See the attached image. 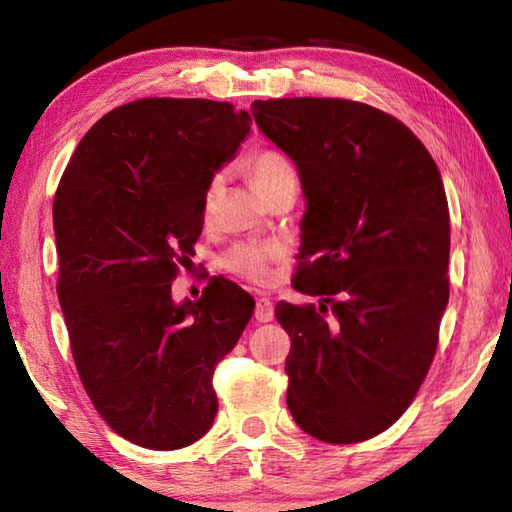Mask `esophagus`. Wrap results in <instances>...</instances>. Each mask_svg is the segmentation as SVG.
Segmentation results:
<instances>
[{"label":"esophagus","mask_w":512,"mask_h":512,"mask_svg":"<svg viewBox=\"0 0 512 512\" xmlns=\"http://www.w3.org/2000/svg\"><path fill=\"white\" fill-rule=\"evenodd\" d=\"M275 318V307L268 298H257L255 302V320L257 323H271Z\"/></svg>","instance_id":"obj_1"}]
</instances>
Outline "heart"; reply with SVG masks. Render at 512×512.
<instances>
[{
  "mask_svg": "<svg viewBox=\"0 0 512 512\" xmlns=\"http://www.w3.org/2000/svg\"><path fill=\"white\" fill-rule=\"evenodd\" d=\"M248 171L253 178L255 189L266 196L282 180L296 178L293 167L282 153L277 151H257L248 158ZM223 189V173H214L203 194V214L210 216L216 201H219ZM282 257V248L277 244H262V241H244V244L232 246L223 255V268L241 280L266 284L271 280V266Z\"/></svg>",
  "mask_w": 512,
  "mask_h": 512,
  "instance_id": "heart-1",
  "label": "heart"
}]
</instances>
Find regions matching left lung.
<instances>
[{
    "label": "left lung",
    "mask_w": 512,
    "mask_h": 512,
    "mask_svg": "<svg viewBox=\"0 0 512 512\" xmlns=\"http://www.w3.org/2000/svg\"><path fill=\"white\" fill-rule=\"evenodd\" d=\"M259 131L296 164L307 210L293 289L287 406L323 443L386 431L436 354L449 300V207L436 162L402 121L348 99L255 101ZM310 262L307 263L306 259Z\"/></svg>",
    "instance_id": "left-lung-1"
}]
</instances>
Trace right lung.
Segmentation results:
<instances>
[{
    "mask_svg": "<svg viewBox=\"0 0 512 512\" xmlns=\"http://www.w3.org/2000/svg\"><path fill=\"white\" fill-rule=\"evenodd\" d=\"M250 115L207 99H140L76 146L54 198L58 300L94 409L131 443L167 452L210 431L212 372L255 300L210 280L176 302L171 282L203 230L210 178L235 158Z\"/></svg>",
    "mask_w": 512,
    "mask_h": 512,
    "instance_id": "right-lung-1",
    "label": "right lung"
}]
</instances>
